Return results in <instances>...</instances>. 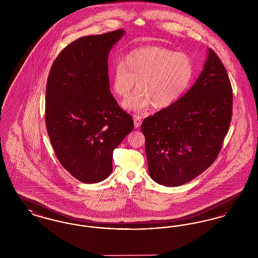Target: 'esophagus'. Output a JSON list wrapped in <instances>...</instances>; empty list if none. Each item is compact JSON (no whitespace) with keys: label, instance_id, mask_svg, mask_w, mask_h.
I'll return each instance as SVG.
<instances>
[{"label":"esophagus","instance_id":"1","mask_svg":"<svg viewBox=\"0 0 258 258\" xmlns=\"http://www.w3.org/2000/svg\"><path fill=\"white\" fill-rule=\"evenodd\" d=\"M134 121H135V128H138V127L141 125V123H142L141 117L138 116V115H135V116H134Z\"/></svg>","mask_w":258,"mask_h":258}]
</instances>
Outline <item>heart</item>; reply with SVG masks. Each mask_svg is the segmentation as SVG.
<instances>
[{
  "mask_svg": "<svg viewBox=\"0 0 258 258\" xmlns=\"http://www.w3.org/2000/svg\"><path fill=\"white\" fill-rule=\"evenodd\" d=\"M194 76V63L184 53L159 46L133 50L117 61L111 73L113 93L125 99L126 110L143 112L151 105L156 109L170 107L183 97Z\"/></svg>",
  "mask_w": 258,
  "mask_h": 258,
  "instance_id": "heart-1",
  "label": "heart"
}]
</instances>
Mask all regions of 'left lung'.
Listing matches in <instances>:
<instances>
[{
    "instance_id": "8db88e82",
    "label": "left lung",
    "mask_w": 258,
    "mask_h": 258,
    "mask_svg": "<svg viewBox=\"0 0 258 258\" xmlns=\"http://www.w3.org/2000/svg\"><path fill=\"white\" fill-rule=\"evenodd\" d=\"M196 83L177 102L147 117L145 136L150 177L179 186L197 178L217 159L232 117V87L218 55L209 48Z\"/></svg>"
}]
</instances>
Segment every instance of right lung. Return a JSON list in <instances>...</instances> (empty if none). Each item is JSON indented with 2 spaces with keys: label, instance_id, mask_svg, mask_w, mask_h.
I'll return each instance as SVG.
<instances>
[{
  "label": "right lung",
  "instance_id": "1",
  "mask_svg": "<svg viewBox=\"0 0 258 258\" xmlns=\"http://www.w3.org/2000/svg\"><path fill=\"white\" fill-rule=\"evenodd\" d=\"M123 30L76 39L61 50L46 85L45 123L66 170L86 184L106 179L113 151L134 121L111 95L108 55Z\"/></svg>",
  "mask_w": 258,
  "mask_h": 258
}]
</instances>
